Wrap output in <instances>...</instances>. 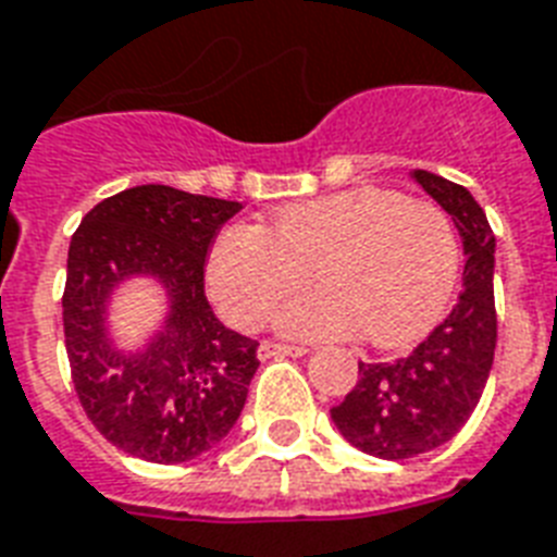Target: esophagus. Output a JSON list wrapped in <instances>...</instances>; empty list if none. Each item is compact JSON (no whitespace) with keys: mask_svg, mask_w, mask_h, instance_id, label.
<instances>
[{"mask_svg":"<svg viewBox=\"0 0 557 557\" xmlns=\"http://www.w3.org/2000/svg\"><path fill=\"white\" fill-rule=\"evenodd\" d=\"M257 352H260V358L265 361V358H280V356H306L309 349H306V347H288V344H274V341H262Z\"/></svg>","mask_w":557,"mask_h":557,"instance_id":"esophagus-1","label":"esophagus"}]
</instances>
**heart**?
<instances>
[{
	"label": "heart",
	"instance_id": "heart-1",
	"mask_svg": "<svg viewBox=\"0 0 557 557\" xmlns=\"http://www.w3.org/2000/svg\"><path fill=\"white\" fill-rule=\"evenodd\" d=\"M314 274L323 286L277 312L288 338H352L379 347L419 338L448 309L459 243L448 213L384 187H352L274 210L269 227H222L208 253L213 304L239 330H257Z\"/></svg>",
	"mask_w": 557,
	"mask_h": 557
}]
</instances>
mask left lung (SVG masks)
Segmentation results:
<instances>
[{
  "label": "left lung",
  "instance_id": "left-lung-1",
  "mask_svg": "<svg viewBox=\"0 0 557 557\" xmlns=\"http://www.w3.org/2000/svg\"><path fill=\"white\" fill-rule=\"evenodd\" d=\"M416 185L459 231L466 271L450 314L405 358L358 364V384L330 410L349 445L379 459H410L440 448L474 413L497 347L494 234L485 210L462 185L413 170Z\"/></svg>",
  "mask_w": 557,
  "mask_h": 557
}]
</instances>
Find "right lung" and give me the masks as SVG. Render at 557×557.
Listing matches in <instances>:
<instances>
[{"instance_id":"right-lung-1","label":"right lung","mask_w":557,"mask_h":557,"mask_svg":"<svg viewBox=\"0 0 557 557\" xmlns=\"http://www.w3.org/2000/svg\"><path fill=\"white\" fill-rule=\"evenodd\" d=\"M239 201L141 185L83 216L69 245L65 352L91 424L115 448L178 466L222 442L260 367L257 341L227 330L205 297V260ZM159 282L169 314L138 348L108 330L111 295L129 278Z\"/></svg>"}]
</instances>
